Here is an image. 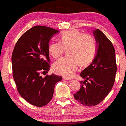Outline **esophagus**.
<instances>
[{"label": "esophagus", "instance_id": "obj_1", "mask_svg": "<svg viewBox=\"0 0 126 126\" xmlns=\"http://www.w3.org/2000/svg\"><path fill=\"white\" fill-rule=\"evenodd\" d=\"M63 79H64V80H70V79H69V78H67V77H63Z\"/></svg>", "mask_w": 126, "mask_h": 126}]
</instances>
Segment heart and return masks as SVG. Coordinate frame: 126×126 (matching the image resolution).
Wrapping results in <instances>:
<instances>
[{"mask_svg": "<svg viewBox=\"0 0 126 126\" xmlns=\"http://www.w3.org/2000/svg\"><path fill=\"white\" fill-rule=\"evenodd\" d=\"M96 42L94 37L76 29L66 31L61 34V42H52L48 51L52 57L56 58L67 49L69 55L62 57L53 64L56 74L71 77L77 70L79 63L81 65L89 64L96 52Z\"/></svg>", "mask_w": 126, "mask_h": 126, "instance_id": "1", "label": "heart"}]
</instances>
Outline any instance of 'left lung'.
I'll return each instance as SVG.
<instances>
[{"instance_id": "8db88e82", "label": "left lung", "mask_w": 126, "mask_h": 126, "mask_svg": "<svg viewBox=\"0 0 126 126\" xmlns=\"http://www.w3.org/2000/svg\"><path fill=\"white\" fill-rule=\"evenodd\" d=\"M98 50L92 63L83 70L80 76L81 87L74 98L83 105L92 107L102 101L113 88L117 66L115 51L112 43L102 32L94 31Z\"/></svg>"}]
</instances>
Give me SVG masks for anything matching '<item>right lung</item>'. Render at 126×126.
<instances>
[{"label": "right lung", "mask_w": 126, "mask_h": 126, "mask_svg": "<svg viewBox=\"0 0 126 126\" xmlns=\"http://www.w3.org/2000/svg\"><path fill=\"white\" fill-rule=\"evenodd\" d=\"M58 32L34 26L19 38L12 52V74L18 92L28 102L39 107L51 101L55 84L62 79L53 74L44 77L41 75L50 70L49 42Z\"/></svg>", "instance_id": "obj_1"}]
</instances>
